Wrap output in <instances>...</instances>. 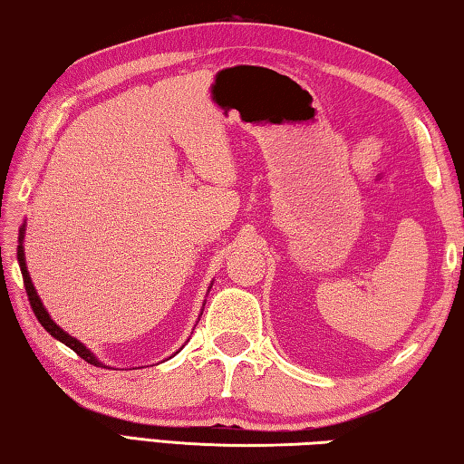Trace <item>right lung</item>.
<instances>
[{
  "label": "right lung",
  "mask_w": 464,
  "mask_h": 464,
  "mask_svg": "<svg viewBox=\"0 0 464 464\" xmlns=\"http://www.w3.org/2000/svg\"><path fill=\"white\" fill-rule=\"evenodd\" d=\"M22 239H24V229L20 231V246H18V262H20V270H22V278H24V286H26V295H28V301H30V307H33L36 319L41 321V325L49 332L53 337H57L59 342H63L65 345H69L77 356L83 358L85 362H90L93 366H102L96 358L92 356L90 350H85V345H82L80 342L75 340V337L67 335L63 329L54 324V321L49 317V313H46V309L43 307L41 298L36 296V290L33 286V282H30V276H28V270H26V262H24V247H22ZM106 368V366H104Z\"/></svg>",
  "instance_id": "1"
}]
</instances>
